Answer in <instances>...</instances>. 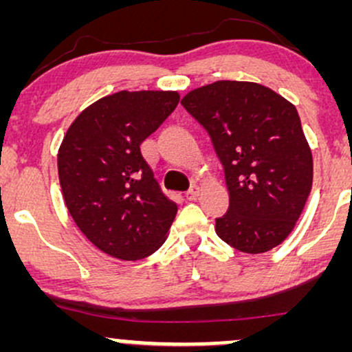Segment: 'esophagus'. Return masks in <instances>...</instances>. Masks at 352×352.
<instances>
[{"mask_svg": "<svg viewBox=\"0 0 352 352\" xmlns=\"http://www.w3.org/2000/svg\"><path fill=\"white\" fill-rule=\"evenodd\" d=\"M199 195H200V188L197 187V185H193V187L190 188L187 193H185V197H187V200H190V201L199 199Z\"/></svg>", "mask_w": 352, "mask_h": 352, "instance_id": "esophagus-1", "label": "esophagus"}]
</instances>
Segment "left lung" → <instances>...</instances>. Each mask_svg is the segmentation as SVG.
<instances>
[{"mask_svg": "<svg viewBox=\"0 0 352 352\" xmlns=\"http://www.w3.org/2000/svg\"><path fill=\"white\" fill-rule=\"evenodd\" d=\"M182 106L212 139L230 205L217 235L243 253H265L292 233L313 184V157L296 107L272 89L217 80Z\"/></svg>", "mask_w": 352, "mask_h": 352, "instance_id": "left-lung-1", "label": "left lung"}]
</instances>
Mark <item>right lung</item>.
Here are the masks:
<instances>
[{
	"label": "right lung",
	"mask_w": 352,
	"mask_h": 352,
	"mask_svg": "<svg viewBox=\"0 0 352 352\" xmlns=\"http://www.w3.org/2000/svg\"><path fill=\"white\" fill-rule=\"evenodd\" d=\"M173 91H120L76 117L58 153L64 201L100 252L125 261L164 243L177 205L160 192L140 144L175 111Z\"/></svg>",
	"instance_id": "obj_1"
}]
</instances>
